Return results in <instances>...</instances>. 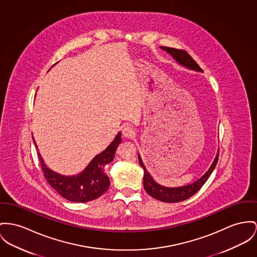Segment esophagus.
Masks as SVG:
<instances>
[{
    "mask_svg": "<svg viewBox=\"0 0 257 257\" xmlns=\"http://www.w3.org/2000/svg\"><path fill=\"white\" fill-rule=\"evenodd\" d=\"M122 136L125 138H134L136 137V132L134 131L133 127L126 125L122 128Z\"/></svg>",
    "mask_w": 257,
    "mask_h": 257,
    "instance_id": "34e87169",
    "label": "esophagus"
}]
</instances>
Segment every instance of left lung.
I'll use <instances>...</instances> for the list:
<instances>
[{
  "instance_id": "1",
  "label": "left lung",
  "mask_w": 257,
  "mask_h": 257,
  "mask_svg": "<svg viewBox=\"0 0 257 257\" xmlns=\"http://www.w3.org/2000/svg\"><path fill=\"white\" fill-rule=\"evenodd\" d=\"M160 48L162 50L166 51L168 53H170L173 57V59L176 62H178V64L182 65L183 67H186V68L194 70L197 72H203V70L197 64V62L185 51L177 50V49H173V48H168V47H160ZM218 157H219V150L217 151V154L215 156L209 169L197 181L188 184V185H185V186H181V187H165L155 181L154 178L146 170V167L144 166L140 155L138 154L139 164L144 171V175H143L144 189L151 197H153L156 200L164 202V203H178V202L185 201L203 187V185L205 184L206 180L208 179V177L210 176L211 172L215 169V166L218 161Z\"/></svg>"
}]
</instances>
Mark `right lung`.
Listing matches in <instances>:
<instances>
[{"label":"right lung","instance_id":"right-lung-1","mask_svg":"<svg viewBox=\"0 0 257 257\" xmlns=\"http://www.w3.org/2000/svg\"><path fill=\"white\" fill-rule=\"evenodd\" d=\"M120 136L121 134L119 133L109 146L101 153L96 155L86 166V169L77 175L65 176L52 171L46 166L41 154L38 153L41 167L48 183L60 196L70 202L86 203L99 198L109 188L110 180L105 173V167L113 161L116 150L121 141ZM33 141L37 147L34 137Z\"/></svg>","mask_w":257,"mask_h":257}]
</instances>
